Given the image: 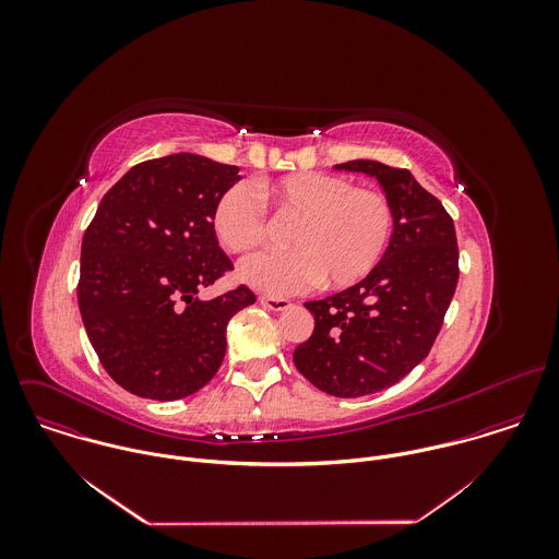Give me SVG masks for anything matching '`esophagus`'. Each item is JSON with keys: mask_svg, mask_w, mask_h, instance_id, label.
Instances as JSON below:
<instances>
[{"mask_svg": "<svg viewBox=\"0 0 559 559\" xmlns=\"http://www.w3.org/2000/svg\"><path fill=\"white\" fill-rule=\"evenodd\" d=\"M258 301H260L262 308H266L271 312H286L293 306L288 299H277V297H260Z\"/></svg>", "mask_w": 559, "mask_h": 559, "instance_id": "1", "label": "esophagus"}]
</instances>
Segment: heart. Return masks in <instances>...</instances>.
Masks as SVG:
<instances>
[{"label": "heart", "mask_w": 559, "mask_h": 559, "mask_svg": "<svg viewBox=\"0 0 559 559\" xmlns=\"http://www.w3.org/2000/svg\"><path fill=\"white\" fill-rule=\"evenodd\" d=\"M264 202L293 217L288 251H264L240 264L239 280L269 297H288L319 284L346 288L381 262L394 211L379 191L322 171L288 174L260 187ZM264 209L245 182L230 187L213 209V233L230 253H247L264 239Z\"/></svg>", "instance_id": "obj_1"}]
</instances>
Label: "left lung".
<instances>
[{
    "label": "left lung",
    "mask_w": 559,
    "mask_h": 559,
    "mask_svg": "<svg viewBox=\"0 0 559 559\" xmlns=\"http://www.w3.org/2000/svg\"><path fill=\"white\" fill-rule=\"evenodd\" d=\"M333 169L379 182L394 233L370 275L306 304L314 333L293 361L320 392L357 399L392 388L428 355L456 290L459 247L452 217L408 169L370 159Z\"/></svg>",
    "instance_id": "8db88e82"
}]
</instances>
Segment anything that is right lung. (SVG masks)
<instances>
[{
  "mask_svg": "<svg viewBox=\"0 0 559 559\" xmlns=\"http://www.w3.org/2000/svg\"><path fill=\"white\" fill-rule=\"evenodd\" d=\"M239 167L176 153L131 167L100 200L81 242L85 333L127 392L187 399L219 370L226 326L255 301L247 286L202 299L233 269L213 233Z\"/></svg>",
  "mask_w": 559,
  "mask_h": 559,
  "instance_id": "right-lung-1",
  "label": "right lung"
}]
</instances>
